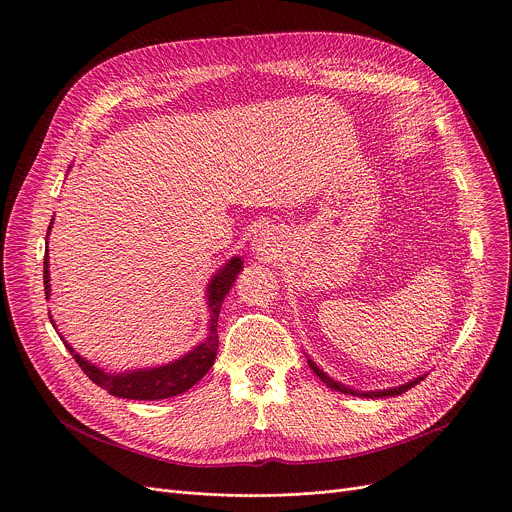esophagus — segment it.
<instances>
[{"label":"esophagus","mask_w":512,"mask_h":512,"mask_svg":"<svg viewBox=\"0 0 512 512\" xmlns=\"http://www.w3.org/2000/svg\"><path fill=\"white\" fill-rule=\"evenodd\" d=\"M253 247H255V251H257V255H269L271 253V241H269V233H259V235H255V239H253Z\"/></svg>","instance_id":"1"}]
</instances>
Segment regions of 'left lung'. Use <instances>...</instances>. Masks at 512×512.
<instances>
[{
  "mask_svg": "<svg viewBox=\"0 0 512 512\" xmlns=\"http://www.w3.org/2000/svg\"><path fill=\"white\" fill-rule=\"evenodd\" d=\"M307 364H309V368L313 370V374H317V378L325 384V386H329L331 390H337V392H342V394H352V396H360V398H386V396H400V394H404V392H408L410 388H414L416 384H420L426 376H420V378H414L412 382H408V384H404V386H398V388H390V390H376V392H356V390H352V388H348V386H344V384H339V382H335V380H331L327 374H323L317 366H315V362H311V360H307Z\"/></svg>",
  "mask_w": 512,
  "mask_h": 512,
  "instance_id": "obj_1",
  "label": "left lung"
}]
</instances>
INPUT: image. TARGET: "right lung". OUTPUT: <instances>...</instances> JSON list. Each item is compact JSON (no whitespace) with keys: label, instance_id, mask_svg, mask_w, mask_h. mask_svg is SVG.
Returning a JSON list of instances; mask_svg holds the SVG:
<instances>
[{"label":"right lung","instance_id":"add662e5","mask_svg":"<svg viewBox=\"0 0 512 512\" xmlns=\"http://www.w3.org/2000/svg\"><path fill=\"white\" fill-rule=\"evenodd\" d=\"M52 223L48 227L50 235ZM48 253L44 255V291L46 299L50 297V269H48ZM243 269V263L239 257L229 259V263L211 279L207 287V299H209V309H211V321H209V333L203 344H199L193 352L183 356L181 360H175L173 364L158 366V368H148V370H134V372H122V374H108L88 360L80 358L72 346H68L66 339L62 337V342L66 350L74 356L82 372L100 388H104L108 394L116 398H128V400H162L170 396H179L193 388L215 364L217 350H219V333H217V321H219V311L225 295L229 293L231 285L237 279V273ZM52 325L54 319L50 317Z\"/></svg>","mask_w":512,"mask_h":512}]
</instances>
